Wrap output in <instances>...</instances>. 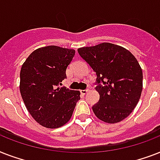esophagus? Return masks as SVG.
Instances as JSON below:
<instances>
[{
	"label": "esophagus",
	"mask_w": 160,
	"mask_h": 160,
	"mask_svg": "<svg viewBox=\"0 0 160 160\" xmlns=\"http://www.w3.org/2000/svg\"><path fill=\"white\" fill-rule=\"evenodd\" d=\"M80 92H81V94H83V95H86L88 92H89V90H80Z\"/></svg>",
	"instance_id": "1"
}]
</instances>
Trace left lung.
I'll return each mask as SVG.
<instances>
[{"label": "left lung", "instance_id": "1", "mask_svg": "<svg viewBox=\"0 0 160 160\" xmlns=\"http://www.w3.org/2000/svg\"><path fill=\"white\" fill-rule=\"evenodd\" d=\"M78 53L96 73L100 95L93 112L98 119L115 124L124 119L135 108L143 89V72L134 55L114 44L81 47Z\"/></svg>", "mask_w": 160, "mask_h": 160}]
</instances>
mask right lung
<instances>
[{
	"label": "right lung",
	"instance_id": "add662e5",
	"mask_svg": "<svg viewBox=\"0 0 160 160\" xmlns=\"http://www.w3.org/2000/svg\"><path fill=\"white\" fill-rule=\"evenodd\" d=\"M75 50L49 46L36 49L21 66L20 91L26 109L42 126L56 129L70 119L80 93L60 88Z\"/></svg>",
	"mask_w": 160,
	"mask_h": 160
}]
</instances>
